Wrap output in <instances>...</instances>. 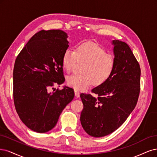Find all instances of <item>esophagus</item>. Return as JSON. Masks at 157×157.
<instances>
[{"label": "esophagus", "instance_id": "1", "mask_svg": "<svg viewBox=\"0 0 157 157\" xmlns=\"http://www.w3.org/2000/svg\"><path fill=\"white\" fill-rule=\"evenodd\" d=\"M74 93H75V97H76L77 98H78V97H79V92L78 91V90H74Z\"/></svg>", "mask_w": 157, "mask_h": 157}]
</instances>
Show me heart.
<instances>
[{
    "mask_svg": "<svg viewBox=\"0 0 157 157\" xmlns=\"http://www.w3.org/2000/svg\"><path fill=\"white\" fill-rule=\"evenodd\" d=\"M78 62L85 63L82 74H73L67 78L68 86L82 90L94 84H104L112 76L115 68V59L112 54L98 44L84 42L78 45L75 50L67 49L63 53L62 66L70 73Z\"/></svg>",
    "mask_w": 157,
    "mask_h": 157,
    "instance_id": "b5f03b06",
    "label": "heart"
}]
</instances>
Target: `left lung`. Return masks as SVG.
<instances>
[{
    "mask_svg": "<svg viewBox=\"0 0 157 157\" xmlns=\"http://www.w3.org/2000/svg\"><path fill=\"white\" fill-rule=\"evenodd\" d=\"M115 68L104 84L92 90L97 95L82 93L83 109L80 121L83 129L100 138L119 128L132 113L140 91V64L127 44L113 40Z\"/></svg>",
    "mask_w": 157,
    "mask_h": 157,
    "instance_id": "1",
    "label": "left lung"
}]
</instances>
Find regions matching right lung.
<instances>
[{
  "label": "right lung",
  "mask_w": 157,
  "mask_h": 157,
  "mask_svg": "<svg viewBox=\"0 0 157 157\" xmlns=\"http://www.w3.org/2000/svg\"><path fill=\"white\" fill-rule=\"evenodd\" d=\"M67 37L60 30L40 31L29 40L15 61V108L22 122L34 132L44 133L53 128L74 97L70 87L49 93L50 88L64 82L62 57L69 46Z\"/></svg>",
  "instance_id": "right-lung-1"
}]
</instances>
